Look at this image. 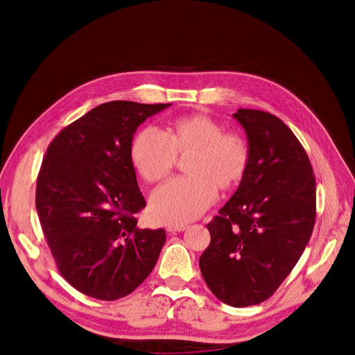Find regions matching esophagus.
<instances>
[{
  "label": "esophagus",
  "mask_w": 355,
  "mask_h": 355,
  "mask_svg": "<svg viewBox=\"0 0 355 355\" xmlns=\"http://www.w3.org/2000/svg\"><path fill=\"white\" fill-rule=\"evenodd\" d=\"M187 228H188V225L182 223V225H168V227H167L166 230H167V232H168V234H176V232L185 231Z\"/></svg>",
  "instance_id": "1"
}]
</instances>
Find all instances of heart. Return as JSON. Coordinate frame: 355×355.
Segmentation results:
<instances>
[{"label":"heart","instance_id":"b5f03b06","mask_svg":"<svg viewBox=\"0 0 355 355\" xmlns=\"http://www.w3.org/2000/svg\"><path fill=\"white\" fill-rule=\"evenodd\" d=\"M189 157L185 171L158 188L151 198V216L161 223L197 219L216 198V187L239 185L249 164V146L240 135L225 133L223 125L204 114L180 116L166 133L142 128L133 137L130 158L135 170L149 184L167 178L178 155Z\"/></svg>","mask_w":355,"mask_h":355}]
</instances>
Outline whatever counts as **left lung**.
<instances>
[{
  "mask_svg": "<svg viewBox=\"0 0 355 355\" xmlns=\"http://www.w3.org/2000/svg\"><path fill=\"white\" fill-rule=\"evenodd\" d=\"M249 164L239 189L207 223L204 282L223 304L263 302L304 253L315 223V178L305 149L275 115L239 110Z\"/></svg>",
  "mask_w": 355,
  "mask_h": 355,
  "instance_id": "8db88e82",
  "label": "left lung"
}]
</instances>
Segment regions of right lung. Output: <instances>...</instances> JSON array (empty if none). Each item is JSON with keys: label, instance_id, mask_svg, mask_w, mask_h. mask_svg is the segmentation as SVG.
<instances>
[{"label": "right lung", "instance_id": "obj_1", "mask_svg": "<svg viewBox=\"0 0 355 355\" xmlns=\"http://www.w3.org/2000/svg\"><path fill=\"white\" fill-rule=\"evenodd\" d=\"M171 103L106 102L53 139L37 179L35 206L59 272L78 292L115 300L151 274L166 231L142 230L145 206L130 158L133 135Z\"/></svg>", "mask_w": 355, "mask_h": 355}]
</instances>
